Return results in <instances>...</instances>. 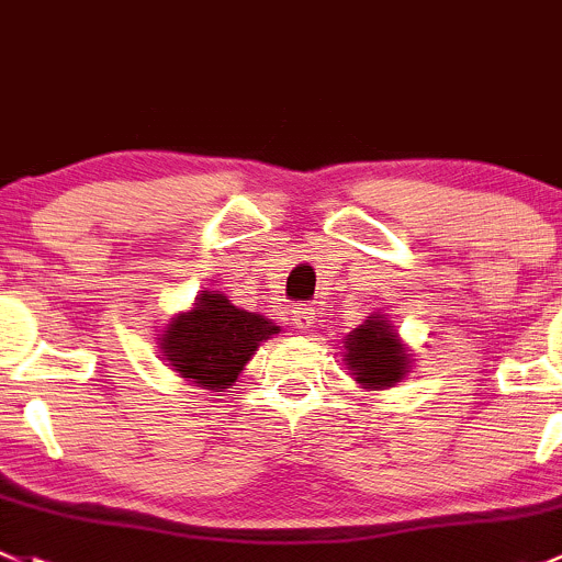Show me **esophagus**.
<instances>
[{"label": "esophagus", "instance_id": "esophagus-1", "mask_svg": "<svg viewBox=\"0 0 562 562\" xmlns=\"http://www.w3.org/2000/svg\"><path fill=\"white\" fill-rule=\"evenodd\" d=\"M316 316H314V308H305V305H300V308H292L289 311V324H292L297 333H305V329L314 327Z\"/></svg>", "mask_w": 562, "mask_h": 562}]
</instances>
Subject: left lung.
<instances>
[{"label":"left lung","mask_w":562,"mask_h":562,"mask_svg":"<svg viewBox=\"0 0 562 562\" xmlns=\"http://www.w3.org/2000/svg\"><path fill=\"white\" fill-rule=\"evenodd\" d=\"M344 362L360 390L379 392L397 386L414 368L411 349L386 314L375 311L344 338Z\"/></svg>","instance_id":"8db88e82"}]
</instances>
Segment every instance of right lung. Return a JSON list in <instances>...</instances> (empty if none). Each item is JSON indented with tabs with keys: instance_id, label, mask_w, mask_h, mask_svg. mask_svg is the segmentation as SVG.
I'll list each match as a JSON object with an SVG mask.
<instances>
[{
	"instance_id": "1",
	"label": "right lung",
	"mask_w": 562,
	"mask_h": 562,
	"mask_svg": "<svg viewBox=\"0 0 562 562\" xmlns=\"http://www.w3.org/2000/svg\"><path fill=\"white\" fill-rule=\"evenodd\" d=\"M281 327L262 314L243 311L227 294H196L192 308L176 314L161 329L159 351L183 381L211 392H227L259 344Z\"/></svg>"
}]
</instances>
